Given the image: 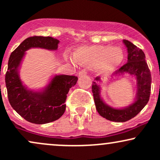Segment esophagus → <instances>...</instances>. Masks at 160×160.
Returning <instances> with one entry per match:
<instances>
[{
	"label": "esophagus",
	"instance_id": "34e87169",
	"mask_svg": "<svg viewBox=\"0 0 160 160\" xmlns=\"http://www.w3.org/2000/svg\"><path fill=\"white\" fill-rule=\"evenodd\" d=\"M86 74H87V72H86V71H85V70H82V71H80V72H79V77H82V76H85V75H86Z\"/></svg>",
	"mask_w": 160,
	"mask_h": 160
}]
</instances>
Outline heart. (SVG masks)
<instances>
[{
  "label": "heart",
  "mask_w": 160,
  "mask_h": 160,
  "mask_svg": "<svg viewBox=\"0 0 160 160\" xmlns=\"http://www.w3.org/2000/svg\"><path fill=\"white\" fill-rule=\"evenodd\" d=\"M74 61L80 65L95 68L100 74H106L115 70L123 60L120 48L108 45L80 47L73 54Z\"/></svg>",
  "instance_id": "obj_1"
}]
</instances>
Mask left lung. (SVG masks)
I'll return each instance as SVG.
<instances>
[{
    "label": "left lung",
    "mask_w": 160,
    "mask_h": 160,
    "mask_svg": "<svg viewBox=\"0 0 160 160\" xmlns=\"http://www.w3.org/2000/svg\"><path fill=\"white\" fill-rule=\"evenodd\" d=\"M127 47L128 61L120 69L116 71L113 75H121L127 73L136 79L137 94L135 102L122 109H116L106 104L101 98L100 86L97 82L101 81L99 77L92 82V92L97 111L102 117L113 122H126L135 117L148 104L151 89V74L148 64L145 61V55L142 49L127 40H123Z\"/></svg>",
    "instance_id": "8db88e82"
}]
</instances>
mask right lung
Wrapping results in <instances>:
<instances>
[{
	"label": "right lung",
	"instance_id": "1",
	"mask_svg": "<svg viewBox=\"0 0 160 160\" xmlns=\"http://www.w3.org/2000/svg\"><path fill=\"white\" fill-rule=\"evenodd\" d=\"M59 40L52 37L28 38L11 53L5 75L7 96L10 105L28 122L44 124L58 120L65 111L69 89L77 83L78 77L56 75L43 92L28 90L20 80L18 69L25 52L38 47L56 50Z\"/></svg>",
	"mask_w": 160,
	"mask_h": 160
}]
</instances>
